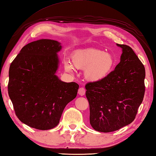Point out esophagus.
<instances>
[{"instance_id": "1", "label": "esophagus", "mask_w": 156, "mask_h": 156, "mask_svg": "<svg viewBox=\"0 0 156 156\" xmlns=\"http://www.w3.org/2000/svg\"><path fill=\"white\" fill-rule=\"evenodd\" d=\"M78 93L80 96H83L84 94L86 93V90L84 88H80V89L78 90Z\"/></svg>"}]
</instances>
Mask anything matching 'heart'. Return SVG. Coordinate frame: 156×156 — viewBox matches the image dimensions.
<instances>
[{
  "label": "heart",
  "mask_w": 156,
  "mask_h": 156,
  "mask_svg": "<svg viewBox=\"0 0 156 156\" xmlns=\"http://www.w3.org/2000/svg\"><path fill=\"white\" fill-rule=\"evenodd\" d=\"M71 59L75 68L84 69V77L91 82H99L104 80L115 65L112 55L96 48L76 51L72 55ZM65 68L68 72L73 71V66L68 61L65 62Z\"/></svg>",
  "instance_id": "obj_1"
}]
</instances>
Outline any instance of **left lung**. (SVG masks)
<instances>
[{
  "label": "left lung",
  "mask_w": 156,
  "mask_h": 156,
  "mask_svg": "<svg viewBox=\"0 0 156 156\" xmlns=\"http://www.w3.org/2000/svg\"><path fill=\"white\" fill-rule=\"evenodd\" d=\"M122 48L121 62L107 77L86 85L90 122L100 132H112L130 124L143 102L145 69L130 46Z\"/></svg>",
  "instance_id": "left-lung-1"
}]
</instances>
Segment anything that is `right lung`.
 I'll return each instance as SVG.
<instances>
[{
	"instance_id": "obj_1",
	"label": "right lung",
	"mask_w": 156,
	"mask_h": 156,
	"mask_svg": "<svg viewBox=\"0 0 156 156\" xmlns=\"http://www.w3.org/2000/svg\"><path fill=\"white\" fill-rule=\"evenodd\" d=\"M61 43L41 39L21 49L10 65L8 94L16 115L28 126L48 130L58 125L63 111L77 94L79 85L59 80L57 53Z\"/></svg>"
}]
</instances>
